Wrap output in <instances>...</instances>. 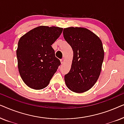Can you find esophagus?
Wrapping results in <instances>:
<instances>
[{
    "mask_svg": "<svg viewBox=\"0 0 124 124\" xmlns=\"http://www.w3.org/2000/svg\"><path fill=\"white\" fill-rule=\"evenodd\" d=\"M64 62H65V59H64V58L61 59V60H60V62H61V63H62V64H63Z\"/></svg>",
    "mask_w": 124,
    "mask_h": 124,
    "instance_id": "1",
    "label": "esophagus"
}]
</instances>
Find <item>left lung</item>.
Segmentation results:
<instances>
[{
    "instance_id": "obj_1",
    "label": "left lung",
    "mask_w": 124,
    "mask_h": 124,
    "mask_svg": "<svg viewBox=\"0 0 124 124\" xmlns=\"http://www.w3.org/2000/svg\"><path fill=\"white\" fill-rule=\"evenodd\" d=\"M63 35L73 51L71 68L64 77L65 84L73 92H86L101 74L104 56L102 42L95 34L81 27L64 28Z\"/></svg>"
}]
</instances>
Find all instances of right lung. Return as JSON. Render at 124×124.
<instances>
[{"mask_svg": "<svg viewBox=\"0 0 124 124\" xmlns=\"http://www.w3.org/2000/svg\"><path fill=\"white\" fill-rule=\"evenodd\" d=\"M62 30L57 26H39L18 40L16 51L18 71L23 82L31 89L47 87L60 65L51 45Z\"/></svg>", "mask_w": 124, "mask_h": 124, "instance_id": "add662e5", "label": "right lung"}]
</instances>
